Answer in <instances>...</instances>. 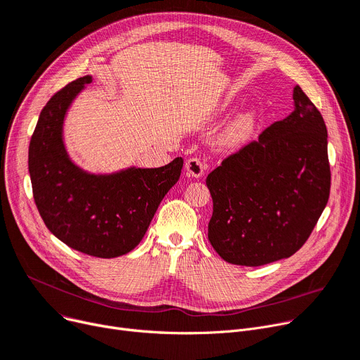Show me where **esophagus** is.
Listing matches in <instances>:
<instances>
[{"label":"esophagus","mask_w":360,"mask_h":360,"mask_svg":"<svg viewBox=\"0 0 360 360\" xmlns=\"http://www.w3.org/2000/svg\"><path fill=\"white\" fill-rule=\"evenodd\" d=\"M185 169H186V175L193 178H200L204 174V165L198 158L188 159L185 163Z\"/></svg>","instance_id":"34e87169"}]
</instances>
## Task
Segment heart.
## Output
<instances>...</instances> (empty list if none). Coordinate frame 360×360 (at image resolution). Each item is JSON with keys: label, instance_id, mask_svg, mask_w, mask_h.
I'll return each instance as SVG.
<instances>
[{"label": "heart", "instance_id": "heart-1", "mask_svg": "<svg viewBox=\"0 0 360 360\" xmlns=\"http://www.w3.org/2000/svg\"><path fill=\"white\" fill-rule=\"evenodd\" d=\"M255 118L251 112H243L238 115L220 134V146L226 148H235L243 144L251 136Z\"/></svg>", "mask_w": 360, "mask_h": 360}]
</instances>
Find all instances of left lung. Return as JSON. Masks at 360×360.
<instances>
[{"label":"left lung","mask_w":360,"mask_h":360,"mask_svg":"<svg viewBox=\"0 0 360 360\" xmlns=\"http://www.w3.org/2000/svg\"><path fill=\"white\" fill-rule=\"evenodd\" d=\"M293 101L288 118L226 158L205 179L213 198L209 240L236 266L289 258L308 240L327 205V127L299 86Z\"/></svg>","instance_id":"obj_1"}]
</instances>
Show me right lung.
<instances>
[{
  "instance_id": "obj_1",
  "label": "right lung",
  "mask_w": 360,
  "mask_h": 360,
  "mask_svg": "<svg viewBox=\"0 0 360 360\" xmlns=\"http://www.w3.org/2000/svg\"><path fill=\"white\" fill-rule=\"evenodd\" d=\"M91 80L84 75L71 82L45 105L29 146V174L36 207L51 233L79 252L115 258L140 243L160 201L178 182L184 160L110 175L75 166L63 141V124L72 99Z\"/></svg>"
}]
</instances>
